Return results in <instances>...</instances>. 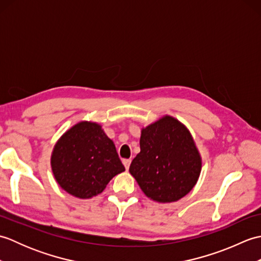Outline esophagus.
Wrapping results in <instances>:
<instances>
[{"label": "esophagus", "instance_id": "34e87169", "mask_svg": "<svg viewBox=\"0 0 261 261\" xmlns=\"http://www.w3.org/2000/svg\"><path fill=\"white\" fill-rule=\"evenodd\" d=\"M122 163H123V165H124V167H125V169L127 170V169H129V167H130V164H131V159H123V160H122Z\"/></svg>", "mask_w": 261, "mask_h": 261}]
</instances>
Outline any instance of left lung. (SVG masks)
Here are the masks:
<instances>
[{"label": "left lung", "mask_w": 261, "mask_h": 261, "mask_svg": "<svg viewBox=\"0 0 261 261\" xmlns=\"http://www.w3.org/2000/svg\"><path fill=\"white\" fill-rule=\"evenodd\" d=\"M201 168L202 159L190 131L166 115L141 130L140 152L129 171L149 198L170 203L192 191Z\"/></svg>", "instance_id": "left-lung-1"}]
</instances>
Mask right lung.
I'll use <instances>...</instances> for the list:
<instances>
[{
	"instance_id": "1",
	"label": "right lung",
	"mask_w": 261,
	"mask_h": 261,
	"mask_svg": "<svg viewBox=\"0 0 261 261\" xmlns=\"http://www.w3.org/2000/svg\"><path fill=\"white\" fill-rule=\"evenodd\" d=\"M51 168L60 187L79 198L96 196L115 175L125 170L102 126L87 121L75 124L58 140Z\"/></svg>"
}]
</instances>
